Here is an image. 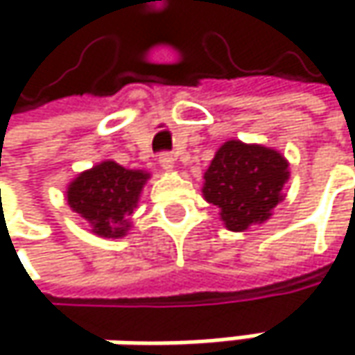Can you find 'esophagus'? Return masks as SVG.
<instances>
[{
    "label": "esophagus",
    "mask_w": 355,
    "mask_h": 355,
    "mask_svg": "<svg viewBox=\"0 0 355 355\" xmlns=\"http://www.w3.org/2000/svg\"><path fill=\"white\" fill-rule=\"evenodd\" d=\"M158 162H160V166H162V168L171 171V168L175 166V154H173V152H162V154H160V158H158Z\"/></svg>",
    "instance_id": "esophagus-1"
}]
</instances>
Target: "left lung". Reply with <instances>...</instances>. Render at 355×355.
<instances>
[{
  "label": "left lung",
  "instance_id": "left-lung-1",
  "mask_svg": "<svg viewBox=\"0 0 355 355\" xmlns=\"http://www.w3.org/2000/svg\"><path fill=\"white\" fill-rule=\"evenodd\" d=\"M288 175V162L275 150L232 139L211 160L203 177V195L220 207L228 230L243 232L271 216V209L282 201Z\"/></svg>",
  "mask_w": 355,
  "mask_h": 355
}]
</instances>
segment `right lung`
I'll list each match as a JSON object with an SVG mask.
<instances>
[{"mask_svg": "<svg viewBox=\"0 0 355 355\" xmlns=\"http://www.w3.org/2000/svg\"><path fill=\"white\" fill-rule=\"evenodd\" d=\"M146 180V173L127 171L116 162H103L69 184L67 203L92 224V232L116 239L129 228V216Z\"/></svg>", "mask_w": 355, "mask_h": 355, "instance_id": "obj_1", "label": "right lung"}]
</instances>
